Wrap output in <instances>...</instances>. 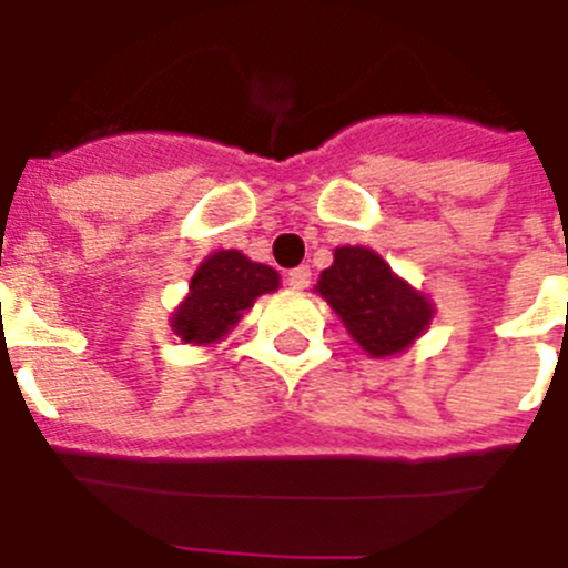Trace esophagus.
Returning a JSON list of instances; mask_svg holds the SVG:
<instances>
[{
    "label": "esophagus",
    "instance_id": "obj_1",
    "mask_svg": "<svg viewBox=\"0 0 568 568\" xmlns=\"http://www.w3.org/2000/svg\"><path fill=\"white\" fill-rule=\"evenodd\" d=\"M288 285L294 291H305L311 285V266H296L288 272Z\"/></svg>",
    "mask_w": 568,
    "mask_h": 568
}]
</instances>
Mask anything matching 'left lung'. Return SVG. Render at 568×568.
Returning a JSON list of instances; mask_svg holds the SVG:
<instances>
[{
	"label": "left lung",
	"mask_w": 568,
	"mask_h": 568,
	"mask_svg": "<svg viewBox=\"0 0 568 568\" xmlns=\"http://www.w3.org/2000/svg\"><path fill=\"white\" fill-rule=\"evenodd\" d=\"M316 294L368 357L385 359L406 352L434 318V302L393 272L379 252L337 247L335 261L318 277Z\"/></svg>",
	"instance_id": "left-lung-1"
}]
</instances>
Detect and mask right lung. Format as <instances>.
I'll use <instances>...</instances> for the list:
<instances>
[{
	"label": "right lung",
	"instance_id": "1",
	"mask_svg": "<svg viewBox=\"0 0 568 568\" xmlns=\"http://www.w3.org/2000/svg\"><path fill=\"white\" fill-rule=\"evenodd\" d=\"M280 274L266 263L250 261L239 250H216L197 266L189 294L170 313V329L192 346H214L255 305L257 296L274 294Z\"/></svg>",
	"mask_w": 568,
	"mask_h": 568
}]
</instances>
